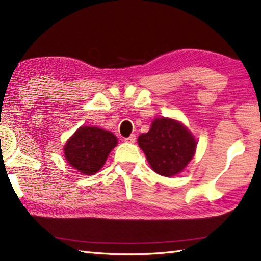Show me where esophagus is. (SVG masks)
<instances>
[{"instance_id":"34e87169","label":"esophagus","mask_w":261,"mask_h":261,"mask_svg":"<svg viewBox=\"0 0 261 261\" xmlns=\"http://www.w3.org/2000/svg\"><path fill=\"white\" fill-rule=\"evenodd\" d=\"M126 143H130V144H134L136 141V136L135 135H131L130 137H127V138L124 139Z\"/></svg>"}]
</instances>
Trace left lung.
<instances>
[{"instance_id": "1", "label": "left lung", "mask_w": 261, "mask_h": 261, "mask_svg": "<svg viewBox=\"0 0 261 261\" xmlns=\"http://www.w3.org/2000/svg\"><path fill=\"white\" fill-rule=\"evenodd\" d=\"M138 145L156 174L166 177L184 170L197 148V140L182 123L173 118H155L147 134L138 137Z\"/></svg>"}]
</instances>
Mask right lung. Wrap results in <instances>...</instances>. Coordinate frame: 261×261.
<instances>
[{
	"instance_id": "right-lung-1",
	"label": "right lung",
	"mask_w": 261,
	"mask_h": 261,
	"mask_svg": "<svg viewBox=\"0 0 261 261\" xmlns=\"http://www.w3.org/2000/svg\"><path fill=\"white\" fill-rule=\"evenodd\" d=\"M117 145V137L96 126H81L64 145L69 165L84 175H94Z\"/></svg>"
}]
</instances>
